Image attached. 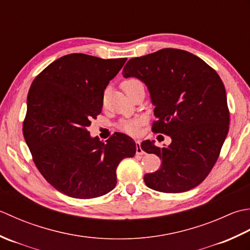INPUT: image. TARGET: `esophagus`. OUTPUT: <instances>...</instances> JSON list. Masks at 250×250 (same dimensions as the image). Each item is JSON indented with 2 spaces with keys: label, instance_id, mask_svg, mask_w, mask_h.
Wrapping results in <instances>:
<instances>
[{
  "label": "esophagus",
  "instance_id": "34e87169",
  "mask_svg": "<svg viewBox=\"0 0 250 250\" xmlns=\"http://www.w3.org/2000/svg\"><path fill=\"white\" fill-rule=\"evenodd\" d=\"M136 153L138 154V155H144L145 154L144 150L141 149V145H140V141L139 140L136 141Z\"/></svg>",
  "mask_w": 250,
  "mask_h": 250
}]
</instances>
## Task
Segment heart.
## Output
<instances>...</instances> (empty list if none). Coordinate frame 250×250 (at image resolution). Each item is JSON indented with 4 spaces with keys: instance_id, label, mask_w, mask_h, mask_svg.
<instances>
[{
    "instance_id": "b5f03b06",
    "label": "heart",
    "mask_w": 250,
    "mask_h": 250,
    "mask_svg": "<svg viewBox=\"0 0 250 250\" xmlns=\"http://www.w3.org/2000/svg\"><path fill=\"white\" fill-rule=\"evenodd\" d=\"M144 85L141 83V81L136 79V78H129L125 80L123 83H122V88H123L126 91H128L132 88L137 87V86H141ZM142 123V121L140 119H132V120H127V121H123L121 122L120 127L121 129L127 132V134H130V135H136L137 132L139 131V127Z\"/></svg>"
}]
</instances>
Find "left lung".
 <instances>
[{
  "mask_svg": "<svg viewBox=\"0 0 250 250\" xmlns=\"http://www.w3.org/2000/svg\"><path fill=\"white\" fill-rule=\"evenodd\" d=\"M124 78L142 81L155 105L152 130L171 138L168 146L146 140L141 149L162 159V167L146 174V187L180 193L197 187L220 154L229 131L226 88L220 76L205 61L189 52L164 48L129 59Z\"/></svg>",
  "mask_w": 250,
  "mask_h": 250,
  "instance_id": "left-lung-1",
  "label": "left lung"
}]
</instances>
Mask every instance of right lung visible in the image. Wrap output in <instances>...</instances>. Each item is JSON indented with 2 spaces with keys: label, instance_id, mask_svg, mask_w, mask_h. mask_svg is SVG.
<instances>
[{
  "label": "right lung",
  "instance_id": "add662e5",
  "mask_svg": "<svg viewBox=\"0 0 250 250\" xmlns=\"http://www.w3.org/2000/svg\"><path fill=\"white\" fill-rule=\"evenodd\" d=\"M127 58L65 55L31 84L23 121L35 166L56 190L75 198L103 196L116 186V168L136 153L130 137L115 132L91 138L87 127L101 113L104 91Z\"/></svg>",
  "mask_w": 250,
  "mask_h": 250
}]
</instances>
